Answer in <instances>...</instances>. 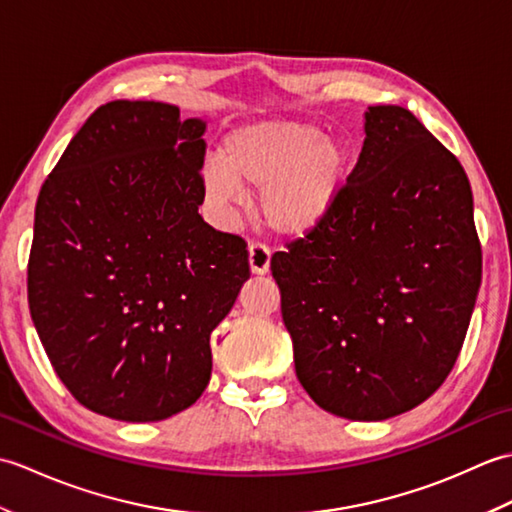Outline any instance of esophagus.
<instances>
[{
  "instance_id": "obj_1",
  "label": "esophagus",
  "mask_w": 512,
  "mask_h": 512,
  "mask_svg": "<svg viewBox=\"0 0 512 512\" xmlns=\"http://www.w3.org/2000/svg\"><path fill=\"white\" fill-rule=\"evenodd\" d=\"M248 264L255 275H266L270 270V250L268 246L253 242L248 246Z\"/></svg>"
}]
</instances>
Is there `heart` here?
Returning a JSON list of instances; mask_svg holds the SVG:
<instances>
[{
    "instance_id": "b5f03b06",
    "label": "heart",
    "mask_w": 512,
    "mask_h": 512,
    "mask_svg": "<svg viewBox=\"0 0 512 512\" xmlns=\"http://www.w3.org/2000/svg\"><path fill=\"white\" fill-rule=\"evenodd\" d=\"M204 189L217 204L239 200V187L259 189V213L281 235L321 226L339 206L352 173V151L319 125L259 121L224 138Z\"/></svg>"
}]
</instances>
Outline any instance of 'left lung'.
<instances>
[{
	"instance_id": "left-lung-1",
	"label": "left lung",
	"mask_w": 512,
	"mask_h": 512,
	"mask_svg": "<svg viewBox=\"0 0 512 512\" xmlns=\"http://www.w3.org/2000/svg\"><path fill=\"white\" fill-rule=\"evenodd\" d=\"M270 259L297 378L334 416L385 420L436 391L482 284L469 178L398 105L365 112V143L321 226Z\"/></svg>"
}]
</instances>
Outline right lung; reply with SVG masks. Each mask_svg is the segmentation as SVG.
<instances>
[{
  "mask_svg": "<svg viewBox=\"0 0 512 512\" xmlns=\"http://www.w3.org/2000/svg\"><path fill=\"white\" fill-rule=\"evenodd\" d=\"M206 123L112 101L43 182L28 306L54 372L101 416L156 422L211 378V332L250 277L246 242L202 220Z\"/></svg>",
  "mask_w": 512,
  "mask_h": 512,
  "instance_id": "1",
  "label": "right lung"
}]
</instances>
